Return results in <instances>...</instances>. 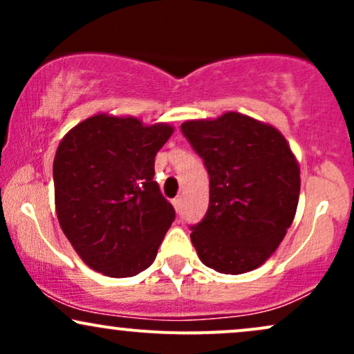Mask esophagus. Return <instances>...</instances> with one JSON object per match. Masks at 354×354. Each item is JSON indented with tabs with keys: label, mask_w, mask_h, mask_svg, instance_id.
Wrapping results in <instances>:
<instances>
[{
	"label": "esophagus",
	"mask_w": 354,
	"mask_h": 354,
	"mask_svg": "<svg viewBox=\"0 0 354 354\" xmlns=\"http://www.w3.org/2000/svg\"><path fill=\"white\" fill-rule=\"evenodd\" d=\"M173 206H174V209L178 211V213H180L181 211V206H183V198L181 196H176L173 200Z\"/></svg>",
	"instance_id": "34e87169"
}]
</instances>
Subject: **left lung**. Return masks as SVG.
Masks as SVG:
<instances>
[{
  "label": "left lung",
  "instance_id": "obj_1",
  "mask_svg": "<svg viewBox=\"0 0 354 354\" xmlns=\"http://www.w3.org/2000/svg\"><path fill=\"white\" fill-rule=\"evenodd\" d=\"M209 176L205 218L191 243L211 270L241 274L266 261L293 223L299 166L273 126L239 113L181 124Z\"/></svg>",
  "mask_w": 354,
  "mask_h": 354
}]
</instances>
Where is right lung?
Segmentation results:
<instances>
[{
	"instance_id": "right-lung-1",
	"label": "right lung",
	"mask_w": 354,
	"mask_h": 354,
	"mask_svg": "<svg viewBox=\"0 0 354 354\" xmlns=\"http://www.w3.org/2000/svg\"><path fill=\"white\" fill-rule=\"evenodd\" d=\"M168 124L96 115L61 140L53 163L56 214L76 253L95 271L129 278L154 261L174 208L154 178Z\"/></svg>"
}]
</instances>
